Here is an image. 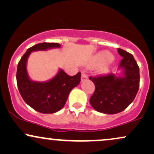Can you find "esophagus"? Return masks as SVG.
I'll return each instance as SVG.
<instances>
[{
  "mask_svg": "<svg viewBox=\"0 0 154 154\" xmlns=\"http://www.w3.org/2000/svg\"><path fill=\"white\" fill-rule=\"evenodd\" d=\"M88 79V75H86V74L85 73V72H83L82 73V76H81V81H82V82H84V81L87 80Z\"/></svg>",
  "mask_w": 154,
  "mask_h": 154,
  "instance_id": "34e87169",
  "label": "esophagus"
}]
</instances>
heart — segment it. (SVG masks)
Listing matches in <instances>:
<instances>
[{"label":"heart","instance_id":"1","mask_svg":"<svg viewBox=\"0 0 154 154\" xmlns=\"http://www.w3.org/2000/svg\"><path fill=\"white\" fill-rule=\"evenodd\" d=\"M112 54L108 51H101L94 55L91 62L90 63V66H102L99 72L101 74H105L110 69V63L112 59Z\"/></svg>","mask_w":154,"mask_h":154}]
</instances>
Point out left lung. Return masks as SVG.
<instances>
[{
    "mask_svg": "<svg viewBox=\"0 0 154 154\" xmlns=\"http://www.w3.org/2000/svg\"><path fill=\"white\" fill-rule=\"evenodd\" d=\"M118 51L123 58L118 66L120 73L90 77L95 86L90 105L105 114H116L125 110L133 101L139 88V67L134 57L121 49H118Z\"/></svg>",
    "mask_w": 154,
    "mask_h": 154,
    "instance_id": "left-lung-1",
    "label": "left lung"
}]
</instances>
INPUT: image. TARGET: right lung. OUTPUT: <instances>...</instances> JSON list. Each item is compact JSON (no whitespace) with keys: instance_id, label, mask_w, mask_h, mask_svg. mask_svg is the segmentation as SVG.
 <instances>
[{"instance_id":"1","label":"right lung","mask_w":154,"mask_h":154,"mask_svg":"<svg viewBox=\"0 0 154 154\" xmlns=\"http://www.w3.org/2000/svg\"><path fill=\"white\" fill-rule=\"evenodd\" d=\"M57 43H41L33 46L21 57L18 64L16 80L18 90L27 105L42 113H54L65 105L71 90L80 83L81 73L66 75L59 69L54 77L45 82H37L29 77L26 64L31 53L59 48Z\"/></svg>"}]
</instances>
